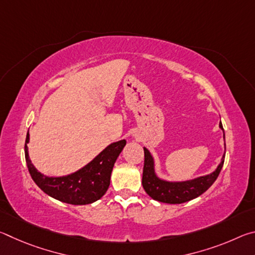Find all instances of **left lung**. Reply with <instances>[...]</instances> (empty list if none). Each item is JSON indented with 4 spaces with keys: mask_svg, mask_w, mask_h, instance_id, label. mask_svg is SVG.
Segmentation results:
<instances>
[{
    "mask_svg": "<svg viewBox=\"0 0 255 255\" xmlns=\"http://www.w3.org/2000/svg\"><path fill=\"white\" fill-rule=\"evenodd\" d=\"M219 128L224 131L222 123H219ZM224 139H225V133H224ZM144 154L145 161L143 180H141L143 188L146 193L154 200L165 202V204H183V202L192 200L202 195L218 178L224 164V158H225V154H224L222 162L219 163L217 169L210 174L187 181H166L159 179L155 173L154 158L146 147H144Z\"/></svg>",
    "mask_w": 255,
    "mask_h": 255,
    "instance_id": "left-lung-1",
    "label": "left lung"
}]
</instances>
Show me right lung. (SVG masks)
I'll list each match as a JSON object with an SVG mask.
<instances>
[{
    "mask_svg": "<svg viewBox=\"0 0 255 255\" xmlns=\"http://www.w3.org/2000/svg\"><path fill=\"white\" fill-rule=\"evenodd\" d=\"M28 143L29 131L25 138L24 154L29 173L34 183L47 195L59 201L71 205H89L100 199L107 192L115 162L126 145V140L107 146L82 169L64 176H47L40 173L30 161Z\"/></svg>",
    "mask_w": 255,
    "mask_h": 255,
    "instance_id": "obj_1",
    "label": "right lung"
}]
</instances>
